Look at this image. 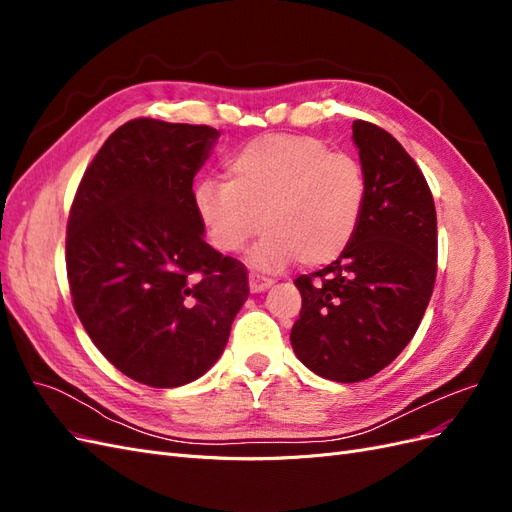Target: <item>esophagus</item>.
<instances>
[{"label": "esophagus", "instance_id": "34e87169", "mask_svg": "<svg viewBox=\"0 0 512 512\" xmlns=\"http://www.w3.org/2000/svg\"><path fill=\"white\" fill-rule=\"evenodd\" d=\"M273 286V280H269V277H262L258 273H250V290L256 294V292H265L267 288Z\"/></svg>", "mask_w": 512, "mask_h": 512}]
</instances>
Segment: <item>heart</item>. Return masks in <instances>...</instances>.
<instances>
[{"label":"heart","instance_id":"1","mask_svg":"<svg viewBox=\"0 0 512 512\" xmlns=\"http://www.w3.org/2000/svg\"><path fill=\"white\" fill-rule=\"evenodd\" d=\"M367 179L359 160L314 136L271 134L226 162V181H203L196 211L211 243L237 254L256 232L250 262L275 271L297 260L322 267L342 256L359 232Z\"/></svg>","mask_w":512,"mask_h":512}]
</instances>
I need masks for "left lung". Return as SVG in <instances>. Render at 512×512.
Returning a JSON list of instances; mask_svg holds the SVG:
<instances>
[{
  "instance_id": "obj_1",
  "label": "left lung",
  "mask_w": 512,
  "mask_h": 512,
  "mask_svg": "<svg viewBox=\"0 0 512 512\" xmlns=\"http://www.w3.org/2000/svg\"><path fill=\"white\" fill-rule=\"evenodd\" d=\"M352 141L367 179L359 232L331 265L294 280L303 307L292 350L333 382L367 380L410 344L438 260L436 205L421 168L369 121L352 123Z\"/></svg>"
}]
</instances>
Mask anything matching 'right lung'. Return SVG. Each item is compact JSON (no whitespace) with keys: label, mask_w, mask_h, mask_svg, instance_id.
<instances>
[{"label":"right lung","mask_w":512,"mask_h":512,"mask_svg":"<svg viewBox=\"0 0 512 512\" xmlns=\"http://www.w3.org/2000/svg\"><path fill=\"white\" fill-rule=\"evenodd\" d=\"M220 132L132 119L76 190L66 267L76 314L121 374L175 389L220 359L247 271L205 241L192 183Z\"/></svg>","instance_id":"1"}]
</instances>
